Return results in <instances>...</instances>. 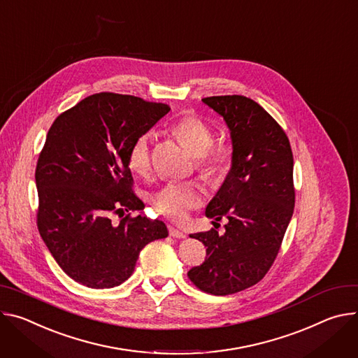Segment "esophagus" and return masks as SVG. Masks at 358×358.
I'll use <instances>...</instances> for the list:
<instances>
[{"instance_id":"1","label":"esophagus","mask_w":358,"mask_h":358,"mask_svg":"<svg viewBox=\"0 0 358 358\" xmlns=\"http://www.w3.org/2000/svg\"><path fill=\"white\" fill-rule=\"evenodd\" d=\"M168 230H169V236L176 237V239H185V237H186V233L183 230L176 229L173 226H168Z\"/></svg>"}]
</instances>
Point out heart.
Here are the masks:
<instances>
[{
    "instance_id": "1",
    "label": "heart",
    "mask_w": 358,
    "mask_h": 358,
    "mask_svg": "<svg viewBox=\"0 0 358 358\" xmlns=\"http://www.w3.org/2000/svg\"><path fill=\"white\" fill-rule=\"evenodd\" d=\"M171 132L196 155L197 168L205 178L216 180L227 173L234 152L233 143L223 136L213 141L212 127L202 117L182 116L171 127ZM128 166L138 176L149 175L152 153L148 135L138 136L129 146ZM150 203L161 215L172 220H182L190 210L203 205V193L197 186L171 182L152 193Z\"/></svg>"
}]
</instances>
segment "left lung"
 <instances>
[{
	"mask_svg": "<svg viewBox=\"0 0 358 358\" xmlns=\"http://www.w3.org/2000/svg\"><path fill=\"white\" fill-rule=\"evenodd\" d=\"M223 116L233 142L231 169L206 208L216 229L190 237L201 241L206 259L187 271L205 293L227 296L260 282L280 250L294 210L293 152L273 116L243 95L202 99Z\"/></svg>",
	"mask_w": 358,
	"mask_h": 358,
	"instance_id": "left-lung-1",
	"label": "left lung"
}]
</instances>
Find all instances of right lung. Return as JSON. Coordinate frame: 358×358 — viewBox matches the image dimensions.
<instances>
[{
  "label": "right lung",
  "instance_id": "1",
  "mask_svg": "<svg viewBox=\"0 0 358 358\" xmlns=\"http://www.w3.org/2000/svg\"><path fill=\"white\" fill-rule=\"evenodd\" d=\"M169 105L101 92L62 112L39 153L36 226L59 267L79 285L109 289L128 280L141 250L164 239L162 220L143 210L128 166L132 142L145 135ZM124 216V215H122Z\"/></svg>",
  "mask_w": 358,
  "mask_h": 358
}]
</instances>
